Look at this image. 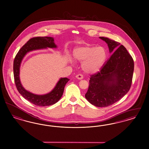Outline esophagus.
Segmentation results:
<instances>
[{
    "mask_svg": "<svg viewBox=\"0 0 149 149\" xmlns=\"http://www.w3.org/2000/svg\"><path fill=\"white\" fill-rule=\"evenodd\" d=\"M76 77L79 80H81L83 79V76L81 74H77V75H76Z\"/></svg>",
    "mask_w": 149,
    "mask_h": 149,
    "instance_id": "esophagus-1",
    "label": "esophagus"
}]
</instances>
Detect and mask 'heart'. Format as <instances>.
I'll use <instances>...</instances> for the list:
<instances>
[{
	"label": "heart",
	"instance_id": "obj_1",
	"mask_svg": "<svg viewBox=\"0 0 149 149\" xmlns=\"http://www.w3.org/2000/svg\"><path fill=\"white\" fill-rule=\"evenodd\" d=\"M72 57L76 61L82 62L81 67L84 72L92 74L98 72L103 67L107 52L103 47L85 45L74 49Z\"/></svg>",
	"mask_w": 149,
	"mask_h": 149
}]
</instances>
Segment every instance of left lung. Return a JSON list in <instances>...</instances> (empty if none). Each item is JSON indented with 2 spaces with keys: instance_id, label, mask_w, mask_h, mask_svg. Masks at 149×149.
Here are the masks:
<instances>
[{
  "instance_id": "left-lung-1",
  "label": "left lung",
  "mask_w": 149,
  "mask_h": 149,
  "mask_svg": "<svg viewBox=\"0 0 149 149\" xmlns=\"http://www.w3.org/2000/svg\"><path fill=\"white\" fill-rule=\"evenodd\" d=\"M99 38L105 41L113 54L99 72L91 76L85 98L95 107H106L117 102L130 90L134 61L119 42L108 38Z\"/></svg>"
}]
</instances>
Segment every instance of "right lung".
Returning <instances> with one entry per match:
<instances>
[{"mask_svg": "<svg viewBox=\"0 0 149 149\" xmlns=\"http://www.w3.org/2000/svg\"><path fill=\"white\" fill-rule=\"evenodd\" d=\"M52 37H35L31 39L16 54L14 62V75L15 82L19 93L23 98L33 104L41 107L49 106L56 103L61 98L65 85L69 80L67 77L59 79L54 89L45 95H36L26 90L21 82L19 72L21 64L25 56L29 52L35 50H42L47 48H57Z\"/></svg>", "mask_w": 149, "mask_h": 149, "instance_id": "obj_1", "label": "right lung"}]
</instances>
